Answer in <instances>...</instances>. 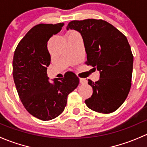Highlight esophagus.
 <instances>
[{"instance_id": "1", "label": "esophagus", "mask_w": 147, "mask_h": 147, "mask_svg": "<svg viewBox=\"0 0 147 147\" xmlns=\"http://www.w3.org/2000/svg\"><path fill=\"white\" fill-rule=\"evenodd\" d=\"M80 82L81 84H85L87 83V80L84 79H83V78H80Z\"/></svg>"}]
</instances>
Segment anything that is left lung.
I'll return each mask as SVG.
<instances>
[{"mask_svg": "<svg viewBox=\"0 0 147 147\" xmlns=\"http://www.w3.org/2000/svg\"><path fill=\"white\" fill-rule=\"evenodd\" d=\"M80 32L87 53L85 64L100 71V80H88L93 90L85 100L90 109L109 114L124 103L131 85L133 57L131 47L124 34L103 20H72L67 30Z\"/></svg>", "mask_w": 147, "mask_h": 147, "instance_id": "8db88e82", "label": "left lung"}]
</instances>
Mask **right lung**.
<instances>
[{"instance_id": "obj_1", "label": "right lung", "mask_w": 147, "mask_h": 147, "mask_svg": "<svg viewBox=\"0 0 147 147\" xmlns=\"http://www.w3.org/2000/svg\"><path fill=\"white\" fill-rule=\"evenodd\" d=\"M64 23L36 25L20 41L14 53L13 76L19 97L26 110L38 119L48 121L64 111L67 96L79 84L73 72L48 81L50 63L47 41L61 30Z\"/></svg>"}]
</instances>
